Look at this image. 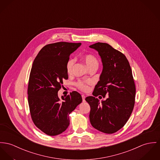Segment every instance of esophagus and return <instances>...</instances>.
<instances>
[{"label": "esophagus", "mask_w": 160, "mask_h": 160, "mask_svg": "<svg viewBox=\"0 0 160 160\" xmlns=\"http://www.w3.org/2000/svg\"><path fill=\"white\" fill-rule=\"evenodd\" d=\"M82 100H83V102H85V95H82Z\"/></svg>", "instance_id": "esophagus-1"}]
</instances>
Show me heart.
Segmentation results:
<instances>
[{
	"mask_svg": "<svg viewBox=\"0 0 160 160\" xmlns=\"http://www.w3.org/2000/svg\"><path fill=\"white\" fill-rule=\"evenodd\" d=\"M84 62L87 65V66L89 68L92 66H98V58L94 56V55L92 54H86L85 55L83 58ZM75 62V60L74 58H71L69 59L67 63H66V71L68 74H71L72 71H73V68H74V64ZM92 83V81L90 80H78V82H76L75 85L76 86L80 89V90L83 91H88L89 89V85H91Z\"/></svg>",
	"mask_w": 160,
	"mask_h": 160,
	"instance_id": "b5f03b06",
	"label": "heart"
}]
</instances>
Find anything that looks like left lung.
<instances>
[{
	"label": "left lung",
	"mask_w": 160,
	"mask_h": 160,
	"mask_svg": "<svg viewBox=\"0 0 160 160\" xmlns=\"http://www.w3.org/2000/svg\"><path fill=\"white\" fill-rule=\"evenodd\" d=\"M89 48L98 52L103 64L92 94L109 95L101 103L93 96L85 98L91 107L90 122L100 132L114 133L123 127L134 108L136 88L132 69L123 53L108 44L97 42Z\"/></svg>",
	"instance_id": "left-lung-1"
}]
</instances>
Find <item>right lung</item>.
<instances>
[{"label": "right lung", "mask_w": 160, "mask_h": 160, "mask_svg": "<svg viewBox=\"0 0 160 160\" xmlns=\"http://www.w3.org/2000/svg\"><path fill=\"white\" fill-rule=\"evenodd\" d=\"M81 43L58 42L49 44L39 52L33 62L28 85V102L34 124L42 132L56 136L69 125V114L82 102L72 91L66 97L58 96L62 80L68 78L66 63Z\"/></svg>", "instance_id": "obj_1"}]
</instances>
